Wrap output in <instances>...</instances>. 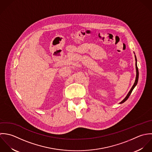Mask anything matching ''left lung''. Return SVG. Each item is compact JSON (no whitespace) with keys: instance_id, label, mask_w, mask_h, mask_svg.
Returning <instances> with one entry per match:
<instances>
[{"instance_id":"obj_1","label":"left lung","mask_w":152,"mask_h":152,"mask_svg":"<svg viewBox=\"0 0 152 152\" xmlns=\"http://www.w3.org/2000/svg\"><path fill=\"white\" fill-rule=\"evenodd\" d=\"M134 57H135V60H136V80H135V82H134V85H133V86H132V88H131L130 91L128 93V94H127V96H126V97L121 101V103H120L121 104L124 103V102H126V101L127 100V99H128L129 97L130 96L131 93L133 91V89L135 88V86H136L137 85V82H138V79H139V70H138V67H137V59H136V57L135 55H134Z\"/></svg>"}]
</instances>
